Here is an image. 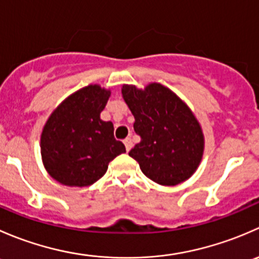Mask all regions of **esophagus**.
<instances>
[{
  "mask_svg": "<svg viewBox=\"0 0 259 259\" xmlns=\"http://www.w3.org/2000/svg\"><path fill=\"white\" fill-rule=\"evenodd\" d=\"M124 144H125V148H126V151H129L130 149L133 148V142L130 138H126V139L124 140Z\"/></svg>",
  "mask_w": 259,
  "mask_h": 259,
  "instance_id": "esophagus-1",
  "label": "esophagus"
}]
</instances>
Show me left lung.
I'll return each instance as SVG.
<instances>
[{
    "instance_id": "obj_1",
    "label": "left lung",
    "mask_w": 259,
    "mask_h": 259,
    "mask_svg": "<svg viewBox=\"0 0 259 259\" xmlns=\"http://www.w3.org/2000/svg\"><path fill=\"white\" fill-rule=\"evenodd\" d=\"M121 94L135 117V133L142 138L129 155L143 173L168 187L189 179L204 153V134L189 106L158 82L144 89L122 85Z\"/></svg>"
}]
</instances>
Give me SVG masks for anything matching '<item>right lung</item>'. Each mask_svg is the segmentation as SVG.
Segmentation results:
<instances>
[{"mask_svg":"<svg viewBox=\"0 0 259 259\" xmlns=\"http://www.w3.org/2000/svg\"><path fill=\"white\" fill-rule=\"evenodd\" d=\"M110 90L91 83L67 96L49 116L41 134L46 171L67 187H89L108 170L125 146L114 138L111 121L100 119Z\"/></svg>","mask_w":259,"mask_h":259,"instance_id":"add662e5","label":"right lung"}]
</instances>
